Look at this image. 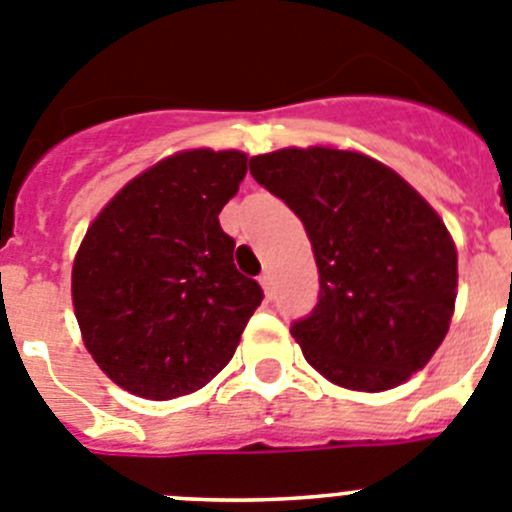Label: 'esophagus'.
<instances>
[{"instance_id": "1", "label": "esophagus", "mask_w": 512, "mask_h": 512, "mask_svg": "<svg viewBox=\"0 0 512 512\" xmlns=\"http://www.w3.org/2000/svg\"><path fill=\"white\" fill-rule=\"evenodd\" d=\"M260 285H262V290H265V296H267V298H273V293H275L273 275H270V273H262V275H260Z\"/></svg>"}]
</instances>
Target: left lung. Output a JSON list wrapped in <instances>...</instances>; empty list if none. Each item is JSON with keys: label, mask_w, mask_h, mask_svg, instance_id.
<instances>
[{"label": "left lung", "mask_w": 512, "mask_h": 512, "mask_svg": "<svg viewBox=\"0 0 512 512\" xmlns=\"http://www.w3.org/2000/svg\"><path fill=\"white\" fill-rule=\"evenodd\" d=\"M306 227L319 303L290 334L316 372L380 393L423 370L449 331L457 247L441 216L388 165L352 150L285 147L250 160Z\"/></svg>", "instance_id": "1"}]
</instances>
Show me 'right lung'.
Segmentation results:
<instances>
[{
  "instance_id": "add662e5",
  "label": "right lung",
  "mask_w": 512,
  "mask_h": 512,
  "mask_svg": "<svg viewBox=\"0 0 512 512\" xmlns=\"http://www.w3.org/2000/svg\"><path fill=\"white\" fill-rule=\"evenodd\" d=\"M245 173L237 150H183L132 178L91 222L73 260V311L94 362L127 393H196L232 359L262 303L219 224Z\"/></svg>"
}]
</instances>
